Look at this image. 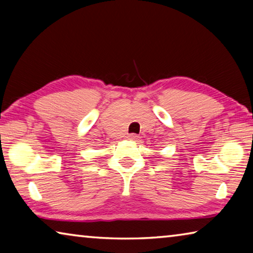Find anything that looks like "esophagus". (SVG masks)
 Returning <instances> with one entry per match:
<instances>
[{
    "instance_id": "esophagus-1",
    "label": "esophagus",
    "mask_w": 253,
    "mask_h": 253,
    "mask_svg": "<svg viewBox=\"0 0 253 253\" xmlns=\"http://www.w3.org/2000/svg\"><path fill=\"white\" fill-rule=\"evenodd\" d=\"M139 138V136L138 135H136V134H130V135H128V139H130V140H137Z\"/></svg>"
}]
</instances>
